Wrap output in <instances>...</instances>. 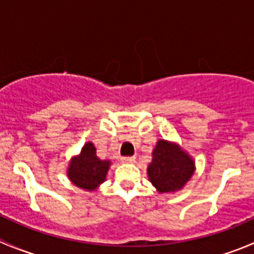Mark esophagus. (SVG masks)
<instances>
[{"instance_id":"obj_1","label":"esophagus","mask_w":254,"mask_h":254,"mask_svg":"<svg viewBox=\"0 0 254 254\" xmlns=\"http://www.w3.org/2000/svg\"><path fill=\"white\" fill-rule=\"evenodd\" d=\"M122 161L123 162H132V161H135V157L134 156H123Z\"/></svg>"}]
</instances>
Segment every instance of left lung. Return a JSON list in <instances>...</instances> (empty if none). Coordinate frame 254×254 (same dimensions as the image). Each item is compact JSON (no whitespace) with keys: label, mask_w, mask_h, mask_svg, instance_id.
I'll list each match as a JSON object with an SVG mask.
<instances>
[{"label":"left lung","mask_w":254,"mask_h":254,"mask_svg":"<svg viewBox=\"0 0 254 254\" xmlns=\"http://www.w3.org/2000/svg\"><path fill=\"white\" fill-rule=\"evenodd\" d=\"M195 171V162L177 145L159 140L152 152V162L147 167L150 181L159 192L180 190Z\"/></svg>","instance_id":"8db88e82"}]
</instances>
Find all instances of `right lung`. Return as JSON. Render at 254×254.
Masks as SVG:
<instances>
[{
	"mask_svg": "<svg viewBox=\"0 0 254 254\" xmlns=\"http://www.w3.org/2000/svg\"><path fill=\"white\" fill-rule=\"evenodd\" d=\"M109 165V161H103L95 155L94 145L87 142L79 156L70 162L68 176L80 189L94 190L105 180Z\"/></svg>",
	"mask_w": 254,
	"mask_h": 254,
	"instance_id": "add662e5",
	"label": "right lung"
}]
</instances>
